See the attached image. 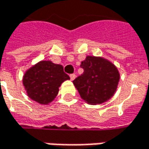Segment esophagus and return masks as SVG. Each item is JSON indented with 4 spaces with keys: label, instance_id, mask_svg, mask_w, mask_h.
Returning a JSON list of instances; mask_svg holds the SVG:
<instances>
[{
    "label": "esophagus",
    "instance_id": "obj_1",
    "mask_svg": "<svg viewBox=\"0 0 149 149\" xmlns=\"http://www.w3.org/2000/svg\"><path fill=\"white\" fill-rule=\"evenodd\" d=\"M70 78H71V80H74L75 78H76V75L71 74L70 75Z\"/></svg>",
    "mask_w": 149,
    "mask_h": 149
}]
</instances>
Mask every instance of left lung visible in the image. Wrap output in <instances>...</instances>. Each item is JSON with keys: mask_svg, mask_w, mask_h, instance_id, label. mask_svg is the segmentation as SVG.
I'll return each instance as SVG.
<instances>
[{"mask_svg": "<svg viewBox=\"0 0 149 149\" xmlns=\"http://www.w3.org/2000/svg\"><path fill=\"white\" fill-rule=\"evenodd\" d=\"M84 73L73 80L82 99L92 105L101 104L110 99L119 81L118 69L108 61L88 56L81 63Z\"/></svg>", "mask_w": 149, "mask_h": 149, "instance_id": "1", "label": "left lung"}]
</instances>
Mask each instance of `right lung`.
I'll return each instance as SVG.
<instances>
[{
  "mask_svg": "<svg viewBox=\"0 0 149 149\" xmlns=\"http://www.w3.org/2000/svg\"><path fill=\"white\" fill-rule=\"evenodd\" d=\"M67 79L70 77L64 72L62 65L41 61L25 72L23 84L30 98L41 104H47L56 97L59 87Z\"/></svg>",
  "mask_w": 149,
  "mask_h": 149,
  "instance_id": "right-lung-1",
  "label": "right lung"
}]
</instances>
